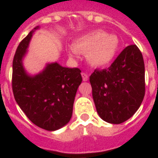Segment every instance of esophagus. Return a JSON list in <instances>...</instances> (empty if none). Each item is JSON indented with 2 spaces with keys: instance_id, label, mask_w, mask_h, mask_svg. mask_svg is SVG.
I'll list each match as a JSON object with an SVG mask.
<instances>
[{
  "instance_id": "34e87169",
  "label": "esophagus",
  "mask_w": 158,
  "mask_h": 158,
  "mask_svg": "<svg viewBox=\"0 0 158 158\" xmlns=\"http://www.w3.org/2000/svg\"><path fill=\"white\" fill-rule=\"evenodd\" d=\"M81 75H82L83 81H87L88 79H89V76L87 75L85 73H81Z\"/></svg>"
}]
</instances>
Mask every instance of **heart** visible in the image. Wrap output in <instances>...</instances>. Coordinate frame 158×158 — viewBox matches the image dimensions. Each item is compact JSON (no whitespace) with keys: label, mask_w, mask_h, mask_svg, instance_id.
<instances>
[{"label":"heart","mask_w":158,"mask_h":158,"mask_svg":"<svg viewBox=\"0 0 158 158\" xmlns=\"http://www.w3.org/2000/svg\"><path fill=\"white\" fill-rule=\"evenodd\" d=\"M121 47L118 36L108 34L104 30H94L84 35L68 48L71 57H76L78 53L86 54V58L94 67L102 68L113 63Z\"/></svg>","instance_id":"heart-1"}]
</instances>
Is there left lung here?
<instances>
[{
  "label": "left lung",
  "instance_id": "1",
  "mask_svg": "<svg viewBox=\"0 0 158 158\" xmlns=\"http://www.w3.org/2000/svg\"><path fill=\"white\" fill-rule=\"evenodd\" d=\"M92 96L101 118L119 124L130 118L145 96V64L135 45L127 46L107 69L89 77Z\"/></svg>",
  "mask_w": 158,
  "mask_h": 158
}]
</instances>
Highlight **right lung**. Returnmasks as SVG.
Here are the masks:
<instances>
[{
	"mask_svg": "<svg viewBox=\"0 0 158 158\" xmlns=\"http://www.w3.org/2000/svg\"><path fill=\"white\" fill-rule=\"evenodd\" d=\"M36 26L17 48L12 62V90L18 105L28 118L41 129L55 131L70 121L77 89L82 82L81 70L51 62L31 75L23 66Z\"/></svg>",
	"mask_w": 158,
	"mask_h": 158,
	"instance_id": "right-lung-1",
	"label": "right lung"
}]
</instances>
